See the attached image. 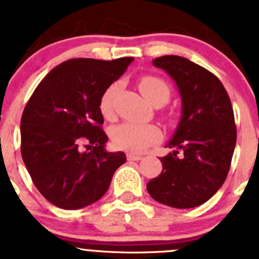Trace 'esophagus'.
I'll use <instances>...</instances> for the list:
<instances>
[{
  "instance_id": "1",
  "label": "esophagus",
  "mask_w": 259,
  "mask_h": 259,
  "mask_svg": "<svg viewBox=\"0 0 259 259\" xmlns=\"http://www.w3.org/2000/svg\"><path fill=\"white\" fill-rule=\"evenodd\" d=\"M127 159H128V161H140L141 155L134 154V153H128V154H127Z\"/></svg>"
}]
</instances>
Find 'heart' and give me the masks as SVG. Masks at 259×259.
I'll return each instance as SVG.
<instances>
[{
	"label": "heart",
	"instance_id": "b5f03b06",
	"mask_svg": "<svg viewBox=\"0 0 259 259\" xmlns=\"http://www.w3.org/2000/svg\"><path fill=\"white\" fill-rule=\"evenodd\" d=\"M137 85L141 95L153 105H163L170 98V87L161 77L154 75H144L139 79ZM118 91V84H110L100 98V111L105 118L113 116L114 97ZM161 130L153 124L122 123L111 131V140L119 149L140 153L150 145L161 140Z\"/></svg>",
	"mask_w": 259,
	"mask_h": 259
}]
</instances>
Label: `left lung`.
<instances>
[{"label": "left lung", "mask_w": 259, "mask_h": 259, "mask_svg": "<svg viewBox=\"0 0 259 259\" xmlns=\"http://www.w3.org/2000/svg\"><path fill=\"white\" fill-rule=\"evenodd\" d=\"M153 65L175 80L183 115L167 144L174 152L161 158L163 170L146 189L167 206H200L218 192L230 171L237 137L230 96L212 72L189 59L163 56Z\"/></svg>", "instance_id": "1"}]
</instances>
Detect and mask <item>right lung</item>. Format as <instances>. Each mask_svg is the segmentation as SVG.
Instances as JSON below:
<instances>
[{
    "mask_svg": "<svg viewBox=\"0 0 259 259\" xmlns=\"http://www.w3.org/2000/svg\"><path fill=\"white\" fill-rule=\"evenodd\" d=\"M132 59H70L29 97L20 119V153L35 187L53 205L76 210L98 201L127 159L104 149L109 137L100 98Z\"/></svg>",
    "mask_w": 259,
    "mask_h": 259,
    "instance_id": "obj_1",
    "label": "right lung"
}]
</instances>
